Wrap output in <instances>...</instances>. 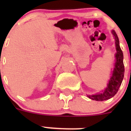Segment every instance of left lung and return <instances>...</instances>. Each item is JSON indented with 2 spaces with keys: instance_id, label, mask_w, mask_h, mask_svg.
<instances>
[{
  "instance_id": "1",
  "label": "left lung",
  "mask_w": 131,
  "mask_h": 131,
  "mask_svg": "<svg viewBox=\"0 0 131 131\" xmlns=\"http://www.w3.org/2000/svg\"><path fill=\"white\" fill-rule=\"evenodd\" d=\"M113 34L115 40L116 54H115V63L114 66L112 75L109 80L107 87L101 93L96 94L94 95H87L90 99L96 101H104L108 100L116 94L118 90L121 86V83L124 77L125 68L123 64V54L119 46V40L114 30H112Z\"/></svg>"
}]
</instances>
